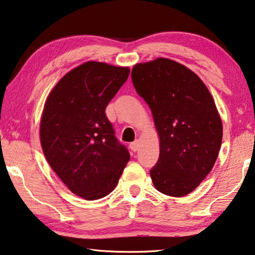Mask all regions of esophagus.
<instances>
[{"mask_svg":"<svg viewBox=\"0 0 255 255\" xmlns=\"http://www.w3.org/2000/svg\"><path fill=\"white\" fill-rule=\"evenodd\" d=\"M139 146H140L139 140H135V141L130 143V149L132 151H137L138 149H139Z\"/></svg>","mask_w":255,"mask_h":255,"instance_id":"esophagus-1","label":"esophagus"}]
</instances>
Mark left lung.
<instances>
[{
  "mask_svg": "<svg viewBox=\"0 0 255 255\" xmlns=\"http://www.w3.org/2000/svg\"><path fill=\"white\" fill-rule=\"evenodd\" d=\"M133 87L151 110L160 140L150 169L154 186L168 196L193 192L214 166L223 127L214 100L192 70L158 58L132 68Z\"/></svg>",
  "mask_w": 255,
  "mask_h": 255,
  "instance_id": "1",
  "label": "left lung"
}]
</instances>
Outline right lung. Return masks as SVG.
<instances>
[{
  "mask_svg": "<svg viewBox=\"0 0 255 255\" xmlns=\"http://www.w3.org/2000/svg\"><path fill=\"white\" fill-rule=\"evenodd\" d=\"M129 72L88 61L68 72L45 101L40 124L44 156L66 186L85 200L112 193L130 158L105 113Z\"/></svg>",
  "mask_w": 255,
  "mask_h": 255,
  "instance_id": "obj_1",
  "label": "right lung"
}]
</instances>
